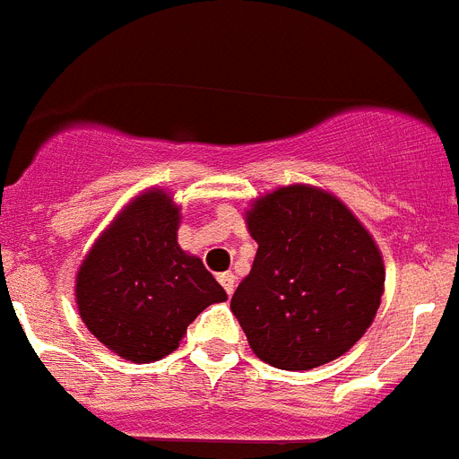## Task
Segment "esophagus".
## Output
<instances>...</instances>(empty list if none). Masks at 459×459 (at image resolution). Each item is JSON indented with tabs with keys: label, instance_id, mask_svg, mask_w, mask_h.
I'll return each instance as SVG.
<instances>
[{
	"label": "esophagus",
	"instance_id": "esophagus-1",
	"mask_svg": "<svg viewBox=\"0 0 459 459\" xmlns=\"http://www.w3.org/2000/svg\"><path fill=\"white\" fill-rule=\"evenodd\" d=\"M218 281L222 283V289L227 290V295L234 293V286H237V279H234L232 272H222L221 276H218Z\"/></svg>",
	"mask_w": 459,
	"mask_h": 459
}]
</instances>
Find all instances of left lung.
<instances>
[{
	"mask_svg": "<svg viewBox=\"0 0 459 459\" xmlns=\"http://www.w3.org/2000/svg\"><path fill=\"white\" fill-rule=\"evenodd\" d=\"M246 222L257 253L230 307L255 357L309 370L350 351L385 289L382 255L366 227L335 196L307 185L257 199Z\"/></svg>",
	"mask_w": 459,
	"mask_h": 459,
	"instance_id": "left-lung-1",
	"label": "left lung"
}]
</instances>
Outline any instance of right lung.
Segmentation results:
<instances>
[{
  "label": "right lung",
  "mask_w": 459,
  "mask_h": 459,
  "mask_svg": "<svg viewBox=\"0 0 459 459\" xmlns=\"http://www.w3.org/2000/svg\"><path fill=\"white\" fill-rule=\"evenodd\" d=\"M178 208L161 189L128 204L77 274L79 314L108 350L135 363L164 359L187 325L227 293L178 246Z\"/></svg>",
  "instance_id": "obj_1"
}]
</instances>
